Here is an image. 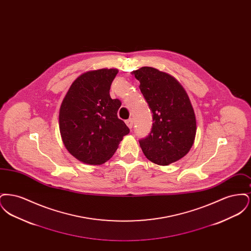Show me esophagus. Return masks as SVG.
<instances>
[{"instance_id": "1", "label": "esophagus", "mask_w": 251, "mask_h": 251, "mask_svg": "<svg viewBox=\"0 0 251 251\" xmlns=\"http://www.w3.org/2000/svg\"><path fill=\"white\" fill-rule=\"evenodd\" d=\"M125 122H126L127 126H128L130 129L132 128V125H133V120H132V119H129V120H126Z\"/></svg>"}]
</instances>
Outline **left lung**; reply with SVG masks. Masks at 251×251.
Instances as JSON below:
<instances>
[{"mask_svg":"<svg viewBox=\"0 0 251 251\" xmlns=\"http://www.w3.org/2000/svg\"><path fill=\"white\" fill-rule=\"evenodd\" d=\"M132 74L152 113L150 134L139 140L145 156L159 166L186 155L194 144L197 122L191 101L179 82L166 72L143 67Z\"/></svg>","mask_w":251,"mask_h":251,"instance_id":"left-lung-1","label":"left lung"}]
</instances>
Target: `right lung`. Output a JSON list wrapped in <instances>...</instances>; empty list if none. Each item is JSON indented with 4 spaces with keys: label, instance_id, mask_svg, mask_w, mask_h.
Wrapping results in <instances>:
<instances>
[{
    "label": "right lung",
    "instance_id": "obj_1",
    "mask_svg": "<svg viewBox=\"0 0 251 251\" xmlns=\"http://www.w3.org/2000/svg\"><path fill=\"white\" fill-rule=\"evenodd\" d=\"M118 72L116 69L84 72L72 83L62 101L59 129L63 143L84 164L105 163L130 132L118 118L120 100L111 99L109 93Z\"/></svg>",
    "mask_w": 251,
    "mask_h": 251
}]
</instances>
